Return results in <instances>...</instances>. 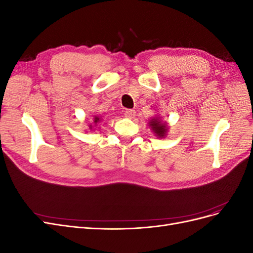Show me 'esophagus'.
Wrapping results in <instances>:
<instances>
[{
	"label": "esophagus",
	"instance_id": "34e87169",
	"mask_svg": "<svg viewBox=\"0 0 253 253\" xmlns=\"http://www.w3.org/2000/svg\"><path fill=\"white\" fill-rule=\"evenodd\" d=\"M135 114H136V112H135L134 110H126V111L125 112L126 117H127V118H134Z\"/></svg>",
	"mask_w": 253,
	"mask_h": 253
}]
</instances>
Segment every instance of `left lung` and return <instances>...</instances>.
Wrapping results in <instances>:
<instances>
[{"mask_svg": "<svg viewBox=\"0 0 253 253\" xmlns=\"http://www.w3.org/2000/svg\"><path fill=\"white\" fill-rule=\"evenodd\" d=\"M149 126H151L152 131L155 133V135L157 137H159V138H165L167 133H168L167 122H163V120L159 117H155L152 120H150Z\"/></svg>", "mask_w": 253, "mask_h": 253, "instance_id": "8db88e82", "label": "left lung"}]
</instances>
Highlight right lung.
<instances>
[{"instance_id":"right-lung-1","label":"right lung","mask_w":253,"mask_h":253,"mask_svg":"<svg viewBox=\"0 0 253 253\" xmlns=\"http://www.w3.org/2000/svg\"><path fill=\"white\" fill-rule=\"evenodd\" d=\"M99 121H101V119H100V118H99V117H98V116H95V118H94V122H95V125H97V124H98V122H99ZM90 126V127H91V125H90V126Z\"/></svg>"}]
</instances>
